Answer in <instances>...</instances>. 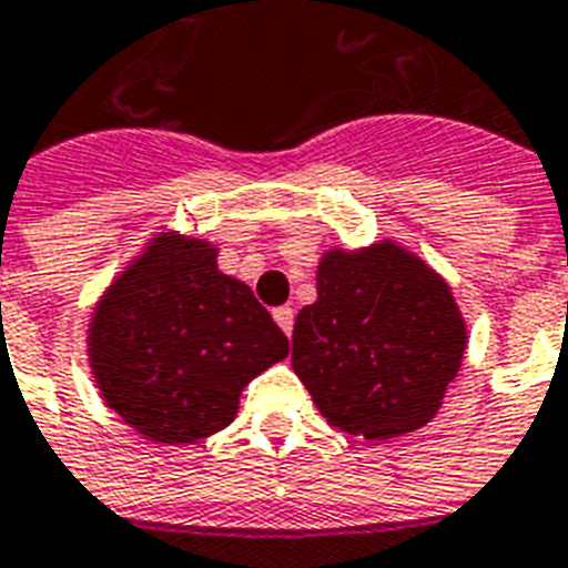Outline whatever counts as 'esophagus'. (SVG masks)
<instances>
[{"label": "esophagus", "instance_id": "1", "mask_svg": "<svg viewBox=\"0 0 568 568\" xmlns=\"http://www.w3.org/2000/svg\"><path fill=\"white\" fill-rule=\"evenodd\" d=\"M274 322L283 327L285 336H292V331H294V310H292V306H280V310H274Z\"/></svg>", "mask_w": 568, "mask_h": 568}]
</instances>
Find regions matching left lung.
I'll list each match as a JSON object with an SVG mask.
<instances>
[{
	"mask_svg": "<svg viewBox=\"0 0 568 568\" xmlns=\"http://www.w3.org/2000/svg\"><path fill=\"white\" fill-rule=\"evenodd\" d=\"M315 303L294 318L292 366L345 435L393 440L444 405L467 322L435 267L393 237L318 258Z\"/></svg>",
	"mask_w": 568,
	"mask_h": 568,
	"instance_id": "left-lung-1",
	"label": "left lung"
}]
</instances>
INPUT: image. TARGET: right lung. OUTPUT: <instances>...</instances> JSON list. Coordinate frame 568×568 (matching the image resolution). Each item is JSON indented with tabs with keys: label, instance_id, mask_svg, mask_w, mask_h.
Segmentation results:
<instances>
[{
	"label": "right lung",
	"instance_id": "obj_1",
	"mask_svg": "<svg viewBox=\"0 0 568 568\" xmlns=\"http://www.w3.org/2000/svg\"><path fill=\"white\" fill-rule=\"evenodd\" d=\"M220 246L175 229L149 237L94 303L85 352L106 408L142 438L187 447L226 428L241 389L288 354Z\"/></svg>",
	"mask_w": 568,
	"mask_h": 568
}]
</instances>
